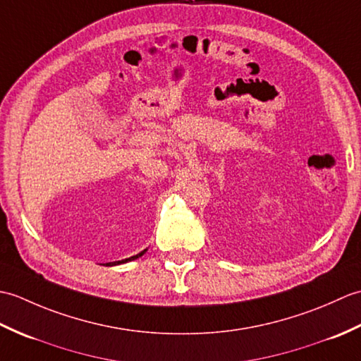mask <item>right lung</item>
Here are the masks:
<instances>
[{"mask_svg":"<svg viewBox=\"0 0 361 361\" xmlns=\"http://www.w3.org/2000/svg\"><path fill=\"white\" fill-rule=\"evenodd\" d=\"M145 251H147V250H144V251H141L140 252V255H136V256H133V257H128V259H124V260H118V262H109V264H106V267H111V265H118V264H124V262H128V260H133V259H137V257H141L142 255H144V252Z\"/></svg>","mask_w":361,"mask_h":361,"instance_id":"add662e5","label":"right lung"}]
</instances>
